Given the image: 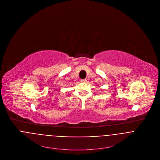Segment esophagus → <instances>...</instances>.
I'll list each match as a JSON object with an SVG mask.
<instances>
[{"mask_svg":"<svg viewBox=\"0 0 160 160\" xmlns=\"http://www.w3.org/2000/svg\"><path fill=\"white\" fill-rule=\"evenodd\" d=\"M87 79H81V82H86Z\"/></svg>","mask_w":160,"mask_h":160,"instance_id":"obj_1","label":"esophagus"}]
</instances>
